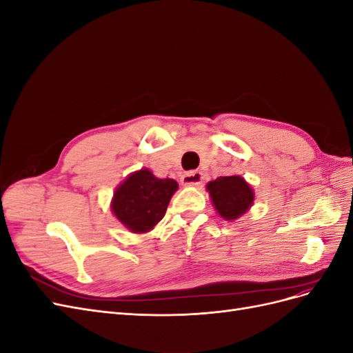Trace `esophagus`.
Here are the masks:
<instances>
[{
    "instance_id": "1",
    "label": "esophagus",
    "mask_w": 353,
    "mask_h": 353,
    "mask_svg": "<svg viewBox=\"0 0 353 353\" xmlns=\"http://www.w3.org/2000/svg\"><path fill=\"white\" fill-rule=\"evenodd\" d=\"M203 181V174L200 172V170H191V172H187L183 175V178H181V183H183V185H199Z\"/></svg>"
}]
</instances>
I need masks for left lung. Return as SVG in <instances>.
<instances>
[{
	"mask_svg": "<svg viewBox=\"0 0 353 353\" xmlns=\"http://www.w3.org/2000/svg\"><path fill=\"white\" fill-rule=\"evenodd\" d=\"M212 203L219 215L232 221L248 210L253 203V190L245 181L239 176H219L208 184Z\"/></svg>",
	"mask_w": 353,
	"mask_h": 353,
	"instance_id": "obj_1",
	"label": "left lung"
}]
</instances>
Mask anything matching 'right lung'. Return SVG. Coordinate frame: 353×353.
<instances>
[{"mask_svg": "<svg viewBox=\"0 0 353 353\" xmlns=\"http://www.w3.org/2000/svg\"><path fill=\"white\" fill-rule=\"evenodd\" d=\"M176 190V181L159 179L148 169H141L117 187L112 210L126 228L147 232L165 216L169 200Z\"/></svg>", "mask_w": 353, "mask_h": 353, "instance_id": "1", "label": "right lung"}]
</instances>
